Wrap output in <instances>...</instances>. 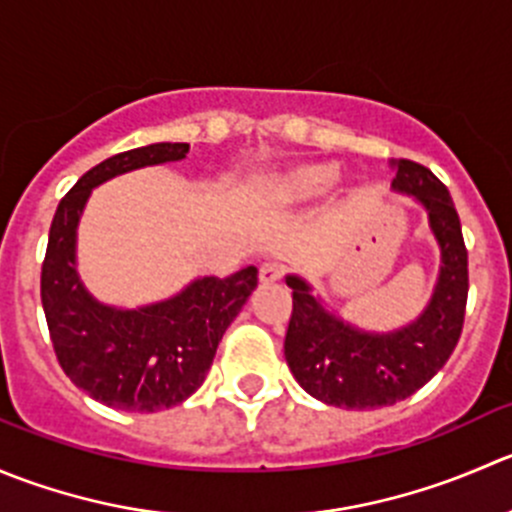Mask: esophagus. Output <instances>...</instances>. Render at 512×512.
<instances>
[{
	"instance_id": "34e87169",
	"label": "esophagus",
	"mask_w": 512,
	"mask_h": 512,
	"mask_svg": "<svg viewBox=\"0 0 512 512\" xmlns=\"http://www.w3.org/2000/svg\"><path fill=\"white\" fill-rule=\"evenodd\" d=\"M283 276V266H278V263H263L261 271H258V281L263 283V286H271V283H278Z\"/></svg>"
}]
</instances>
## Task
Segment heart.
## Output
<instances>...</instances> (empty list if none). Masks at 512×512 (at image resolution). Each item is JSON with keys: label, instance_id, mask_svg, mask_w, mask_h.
<instances>
[{"label": "heart", "instance_id": "heart-1", "mask_svg": "<svg viewBox=\"0 0 512 512\" xmlns=\"http://www.w3.org/2000/svg\"><path fill=\"white\" fill-rule=\"evenodd\" d=\"M338 179V169L331 161H303V164L288 166L271 176L263 189V199L271 206H301L326 194Z\"/></svg>", "mask_w": 512, "mask_h": 512}]
</instances>
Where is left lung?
I'll return each instance as SVG.
<instances>
[{"label": "left lung", "instance_id": "obj_1", "mask_svg": "<svg viewBox=\"0 0 512 512\" xmlns=\"http://www.w3.org/2000/svg\"><path fill=\"white\" fill-rule=\"evenodd\" d=\"M391 189L423 206L440 251V268L426 308L391 331H368L333 311L298 273L283 353L298 386L326 406L368 411L393 406L423 388L453 353L468 301V251L448 189L426 166L391 161Z\"/></svg>", "mask_w": 512, "mask_h": 512}]
</instances>
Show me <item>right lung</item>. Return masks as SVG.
Here are the masks:
<instances>
[{
	"mask_svg": "<svg viewBox=\"0 0 512 512\" xmlns=\"http://www.w3.org/2000/svg\"><path fill=\"white\" fill-rule=\"evenodd\" d=\"M189 144L139 146L86 171L59 201L42 263V306L59 366L89 398L129 413L179 406L206 381L216 348L258 283L256 266L201 276L164 301L109 306L84 286L77 231L91 191L144 166L186 159Z\"/></svg>",
	"mask_w": 512,
	"mask_h": 512,
	"instance_id": "right-lung-1",
	"label": "right lung"
}]
</instances>
